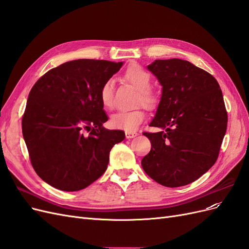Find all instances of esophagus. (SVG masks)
<instances>
[{"label": "esophagus", "instance_id": "34e87169", "mask_svg": "<svg viewBox=\"0 0 249 249\" xmlns=\"http://www.w3.org/2000/svg\"><path fill=\"white\" fill-rule=\"evenodd\" d=\"M138 136V133L137 132H133V131H126L125 132V137L127 139H131V138H134Z\"/></svg>", "mask_w": 249, "mask_h": 249}]
</instances>
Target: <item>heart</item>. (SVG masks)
<instances>
[{"instance_id": "heart-1", "label": "heart", "mask_w": 249, "mask_h": 249, "mask_svg": "<svg viewBox=\"0 0 249 249\" xmlns=\"http://www.w3.org/2000/svg\"><path fill=\"white\" fill-rule=\"evenodd\" d=\"M124 79L138 89L137 104H142L146 109H155L159 104V94L157 90L150 87L152 76L137 63L131 64L124 71ZM100 100L103 106L106 109L114 107V81L108 79L103 83L100 90ZM145 112L138 108L131 111H119L113 114L110 119V124L114 129L125 131H134L144 122Z\"/></svg>"}]
</instances>
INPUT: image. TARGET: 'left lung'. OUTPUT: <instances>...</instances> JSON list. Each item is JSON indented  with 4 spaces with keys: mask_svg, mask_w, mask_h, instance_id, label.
<instances>
[{
    "mask_svg": "<svg viewBox=\"0 0 249 249\" xmlns=\"http://www.w3.org/2000/svg\"><path fill=\"white\" fill-rule=\"evenodd\" d=\"M163 86L150 126L152 148L141 161L146 175L166 187L190 184L217 161L228 126V112L216 79L182 59L156 60L147 66Z\"/></svg>",
    "mask_w": 249,
    "mask_h": 249,
    "instance_id": "1",
    "label": "left lung"
}]
</instances>
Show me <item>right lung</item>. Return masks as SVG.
I'll return each mask as SVG.
<instances>
[{
	"instance_id": "obj_1",
	"label": "right lung",
	"mask_w": 249,
	"mask_h": 249,
	"mask_svg": "<svg viewBox=\"0 0 249 249\" xmlns=\"http://www.w3.org/2000/svg\"><path fill=\"white\" fill-rule=\"evenodd\" d=\"M123 62L79 59L50 70L29 93L22 136L35 172L62 191H79L106 171L124 131L107 130L100 100L105 81Z\"/></svg>"
}]
</instances>
